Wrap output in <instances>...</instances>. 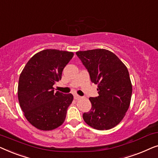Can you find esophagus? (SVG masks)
<instances>
[{
	"label": "esophagus",
	"mask_w": 158,
	"mask_h": 158,
	"mask_svg": "<svg viewBox=\"0 0 158 158\" xmlns=\"http://www.w3.org/2000/svg\"><path fill=\"white\" fill-rule=\"evenodd\" d=\"M74 98L75 99V100H79V99L82 98V97L78 96V95H77V94H75L74 95Z\"/></svg>",
	"instance_id": "esophagus-1"
}]
</instances>
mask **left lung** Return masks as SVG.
Masks as SVG:
<instances>
[{"label":"left lung","instance_id":"obj_1","mask_svg":"<svg viewBox=\"0 0 158 158\" xmlns=\"http://www.w3.org/2000/svg\"><path fill=\"white\" fill-rule=\"evenodd\" d=\"M76 55L98 85V96L90 97L92 107L83 114L85 122L98 130H108L119 124L130 105L132 85L125 64L105 49L78 51Z\"/></svg>","mask_w":158,"mask_h":158}]
</instances>
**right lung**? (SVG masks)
<instances>
[{"label":"right lung","instance_id":"obj_1","mask_svg":"<svg viewBox=\"0 0 158 158\" xmlns=\"http://www.w3.org/2000/svg\"><path fill=\"white\" fill-rule=\"evenodd\" d=\"M73 55L72 52L44 49L35 54L21 73L19 104L28 122L38 129L52 130L64 122L73 96L55 92L53 85L61 80L62 70Z\"/></svg>","mask_w":158,"mask_h":158}]
</instances>
